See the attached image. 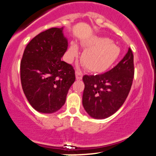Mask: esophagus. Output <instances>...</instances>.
I'll use <instances>...</instances> for the list:
<instances>
[{
  "label": "esophagus",
  "instance_id": "34e87169",
  "mask_svg": "<svg viewBox=\"0 0 156 156\" xmlns=\"http://www.w3.org/2000/svg\"><path fill=\"white\" fill-rule=\"evenodd\" d=\"M75 76H76V78L78 80H81V79H82L83 75H82V73H81V72L78 71V70H77V71L75 72Z\"/></svg>",
  "mask_w": 156,
  "mask_h": 156
}]
</instances>
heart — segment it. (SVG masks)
<instances>
[{"mask_svg": "<svg viewBox=\"0 0 156 156\" xmlns=\"http://www.w3.org/2000/svg\"><path fill=\"white\" fill-rule=\"evenodd\" d=\"M85 49L81 61L86 68L93 73H103L117 61L121 54L119 46L107 37L94 36L84 43ZM78 55V47L75 42L70 44L67 50V58L73 61Z\"/></svg>", "mask_w": 156, "mask_h": 156, "instance_id": "heart-1", "label": "heart"}]
</instances>
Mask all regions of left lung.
I'll use <instances>...</instances> for the list:
<instances>
[{"label":"left lung","mask_w":156,"mask_h":156,"mask_svg":"<svg viewBox=\"0 0 156 156\" xmlns=\"http://www.w3.org/2000/svg\"><path fill=\"white\" fill-rule=\"evenodd\" d=\"M134 78L133 54L130 48L124 58L104 74L85 75L82 103L92 118H108L124 103Z\"/></svg>","instance_id":"left-lung-1"}]
</instances>
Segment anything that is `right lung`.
I'll return each instance as SVG.
<instances>
[{
    "label": "right lung",
    "mask_w": 156,
    "mask_h": 156,
    "mask_svg": "<svg viewBox=\"0 0 156 156\" xmlns=\"http://www.w3.org/2000/svg\"><path fill=\"white\" fill-rule=\"evenodd\" d=\"M63 30L51 28L36 35L20 61L22 89L30 105L42 113L61 109L75 81L73 66L61 61L68 47Z\"/></svg>",
    "instance_id": "1"
}]
</instances>
